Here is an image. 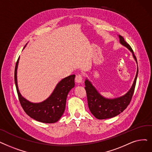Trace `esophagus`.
Returning a JSON list of instances; mask_svg holds the SVG:
<instances>
[{"label": "esophagus", "mask_w": 152, "mask_h": 152, "mask_svg": "<svg viewBox=\"0 0 152 152\" xmlns=\"http://www.w3.org/2000/svg\"><path fill=\"white\" fill-rule=\"evenodd\" d=\"M83 81V76L81 74H78L75 77V81L77 83H80Z\"/></svg>", "instance_id": "obj_1"}]
</instances>
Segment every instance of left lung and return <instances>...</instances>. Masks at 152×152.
<instances>
[{"mask_svg":"<svg viewBox=\"0 0 152 152\" xmlns=\"http://www.w3.org/2000/svg\"><path fill=\"white\" fill-rule=\"evenodd\" d=\"M119 38L121 43L126 47L132 53L135 60L137 62V58L134 54V51L130 46L125 41L124 38L122 36L119 35ZM137 75L138 69L134 84L129 91L124 96L114 99H107L101 96L91 83L88 80H86L85 89L86 91L88 107L91 113L98 119L112 118L122 113L127 107L132 98L136 85Z\"/></svg>","mask_w":152,"mask_h":152,"instance_id":"1","label":"left lung"}]
</instances>
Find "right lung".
Returning a JSON list of instances; mask_svg holds the SVG:
<instances>
[{
  "instance_id": "obj_1",
  "label": "right lung",
  "mask_w": 152,
  "mask_h": 152,
  "mask_svg": "<svg viewBox=\"0 0 152 152\" xmlns=\"http://www.w3.org/2000/svg\"><path fill=\"white\" fill-rule=\"evenodd\" d=\"M18 63V59L15 68V83L20 103L25 113L31 118L43 123L51 124L57 122L64 112L68 92L75 86V75H72L63 79L47 100L41 103L34 104L26 100L19 92L17 80Z\"/></svg>"
}]
</instances>
